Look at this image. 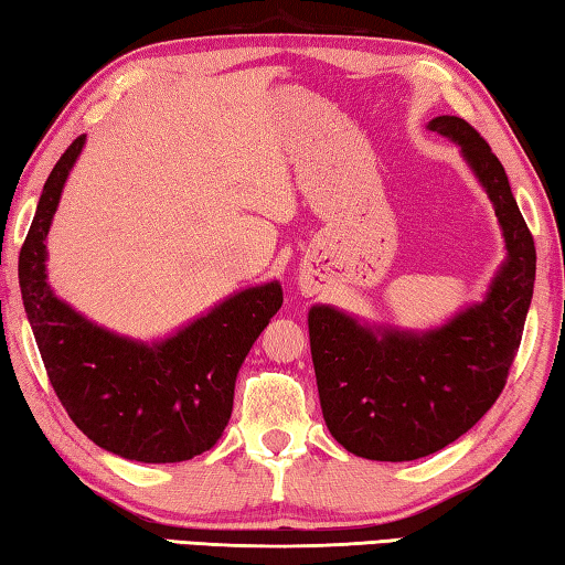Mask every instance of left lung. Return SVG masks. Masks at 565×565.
<instances>
[{
	"label": "left lung",
	"instance_id": "1",
	"mask_svg": "<svg viewBox=\"0 0 565 565\" xmlns=\"http://www.w3.org/2000/svg\"><path fill=\"white\" fill-rule=\"evenodd\" d=\"M428 129L461 147L493 202L509 256L481 303L431 331L369 327L333 306H311L323 420L347 451L371 461H414L476 426L505 386L533 296V236L499 157L458 117H436Z\"/></svg>",
	"mask_w": 565,
	"mask_h": 565
}]
</instances>
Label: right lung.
Wrapping results in <instances>:
<instances>
[{
  "mask_svg": "<svg viewBox=\"0 0 565 565\" xmlns=\"http://www.w3.org/2000/svg\"><path fill=\"white\" fill-rule=\"evenodd\" d=\"M87 134L56 161L19 252V286L46 376L79 431L141 463L189 461L222 438L248 349L281 309L279 281L228 296L154 343L97 327L46 284V234Z\"/></svg>",
  "mask_w": 565,
  "mask_h": 565,
  "instance_id": "obj_1",
  "label": "right lung"
}]
</instances>
